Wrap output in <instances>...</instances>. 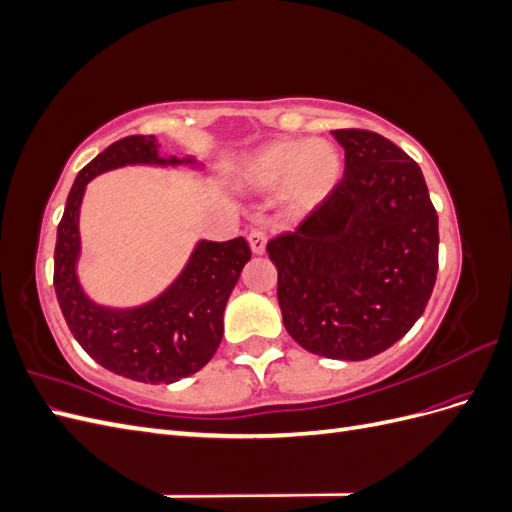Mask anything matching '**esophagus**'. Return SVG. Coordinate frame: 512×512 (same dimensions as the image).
Wrapping results in <instances>:
<instances>
[{
  "label": "esophagus",
  "mask_w": 512,
  "mask_h": 512,
  "mask_svg": "<svg viewBox=\"0 0 512 512\" xmlns=\"http://www.w3.org/2000/svg\"><path fill=\"white\" fill-rule=\"evenodd\" d=\"M247 241H250L252 254H256V256L265 254V250H267V232L265 230H252L250 237H247Z\"/></svg>",
  "instance_id": "34e87169"
}]
</instances>
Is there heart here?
<instances>
[{"label": "heart", "instance_id": "heart-1", "mask_svg": "<svg viewBox=\"0 0 512 512\" xmlns=\"http://www.w3.org/2000/svg\"><path fill=\"white\" fill-rule=\"evenodd\" d=\"M342 168V153L335 145L318 138H282L250 153L237 168V181L256 192L277 188L282 209L294 218H305L327 203Z\"/></svg>", "mask_w": 512, "mask_h": 512}]
</instances>
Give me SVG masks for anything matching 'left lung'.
<instances>
[{
	"label": "left lung",
	"instance_id": "obj_1",
	"mask_svg": "<svg viewBox=\"0 0 512 512\" xmlns=\"http://www.w3.org/2000/svg\"><path fill=\"white\" fill-rule=\"evenodd\" d=\"M344 179L269 241L284 327L307 352L365 361L423 316L438 275V213L412 158L369 130H333Z\"/></svg>",
	"mask_w": 512,
	"mask_h": 512
}]
</instances>
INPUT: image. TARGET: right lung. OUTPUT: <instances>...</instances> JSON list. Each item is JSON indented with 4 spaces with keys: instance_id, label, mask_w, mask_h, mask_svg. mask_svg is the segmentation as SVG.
Returning <instances> with one entry per match:
<instances>
[{
    "instance_id": "add662e5",
    "label": "right lung",
    "mask_w": 512,
    "mask_h": 512,
    "mask_svg": "<svg viewBox=\"0 0 512 512\" xmlns=\"http://www.w3.org/2000/svg\"><path fill=\"white\" fill-rule=\"evenodd\" d=\"M156 136L134 134L106 147L76 175L57 226L55 292L68 329L81 348L113 374L149 384H170L203 369L224 335V307L250 260L243 237L200 239L179 275L158 297L134 307L100 305L79 280V218L87 183L123 166L203 170L194 156H162Z\"/></svg>"
}]
</instances>
